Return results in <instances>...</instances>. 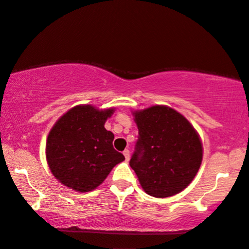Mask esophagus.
<instances>
[{
  "label": "esophagus",
  "mask_w": 249,
  "mask_h": 249,
  "mask_svg": "<svg viewBox=\"0 0 249 249\" xmlns=\"http://www.w3.org/2000/svg\"><path fill=\"white\" fill-rule=\"evenodd\" d=\"M124 155L125 160L129 161V159H130V152H129V149H125V151L124 152Z\"/></svg>",
  "instance_id": "esophagus-1"
}]
</instances>
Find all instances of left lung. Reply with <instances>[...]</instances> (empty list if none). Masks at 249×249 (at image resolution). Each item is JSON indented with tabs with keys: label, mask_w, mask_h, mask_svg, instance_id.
I'll list each match as a JSON object with an SVG mask.
<instances>
[{
	"label": "left lung",
	"mask_w": 249,
	"mask_h": 249,
	"mask_svg": "<svg viewBox=\"0 0 249 249\" xmlns=\"http://www.w3.org/2000/svg\"><path fill=\"white\" fill-rule=\"evenodd\" d=\"M132 115L139 129L137 148L130 167L144 192L169 197L190 185L203 160V143L197 131L179 111L154 105Z\"/></svg>",
	"instance_id": "obj_1"
}]
</instances>
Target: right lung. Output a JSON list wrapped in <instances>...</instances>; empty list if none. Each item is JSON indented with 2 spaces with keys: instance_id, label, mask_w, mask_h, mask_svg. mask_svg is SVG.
Listing matches in <instances>:
<instances>
[{
  "instance_id": "obj_1",
  "label": "right lung",
  "mask_w": 249,
  "mask_h": 249,
  "mask_svg": "<svg viewBox=\"0 0 249 249\" xmlns=\"http://www.w3.org/2000/svg\"><path fill=\"white\" fill-rule=\"evenodd\" d=\"M116 108L77 105L59 117L45 145L52 175L62 184L86 193L100 186L124 156L112 146L114 134L105 129Z\"/></svg>"
}]
</instances>
